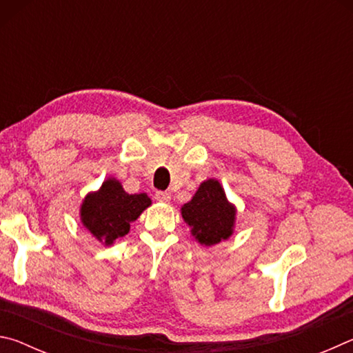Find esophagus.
Listing matches in <instances>:
<instances>
[{"label": "esophagus", "mask_w": 353, "mask_h": 353, "mask_svg": "<svg viewBox=\"0 0 353 353\" xmlns=\"http://www.w3.org/2000/svg\"><path fill=\"white\" fill-rule=\"evenodd\" d=\"M154 198L157 199L159 202H163V204H168V202L171 201V194L166 193V191H157Z\"/></svg>", "instance_id": "esophagus-1"}]
</instances>
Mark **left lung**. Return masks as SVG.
Instances as JSON below:
<instances>
[{
    "label": "left lung",
    "mask_w": 353,
    "mask_h": 353,
    "mask_svg": "<svg viewBox=\"0 0 353 353\" xmlns=\"http://www.w3.org/2000/svg\"><path fill=\"white\" fill-rule=\"evenodd\" d=\"M181 214L201 246L210 248L234 235L236 207L227 199L216 179L202 182L193 198L182 205Z\"/></svg>",
    "instance_id": "left-lung-1"
}]
</instances>
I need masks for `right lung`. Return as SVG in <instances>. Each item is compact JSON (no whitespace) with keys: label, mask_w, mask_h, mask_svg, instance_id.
Wrapping results in <instances>:
<instances>
[{"label":"right lung","mask_w":353,"mask_h":353,"mask_svg":"<svg viewBox=\"0 0 353 353\" xmlns=\"http://www.w3.org/2000/svg\"><path fill=\"white\" fill-rule=\"evenodd\" d=\"M151 204L146 193L129 194L117 177H107L97 191L85 194L79 218L103 246H112L118 238L129 234L130 224Z\"/></svg>","instance_id":"1"}]
</instances>
